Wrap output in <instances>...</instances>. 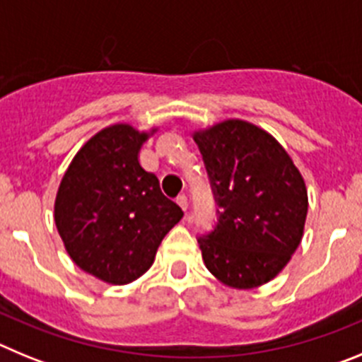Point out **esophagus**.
I'll return each mask as SVG.
<instances>
[{"label": "esophagus", "mask_w": 362, "mask_h": 362, "mask_svg": "<svg viewBox=\"0 0 362 362\" xmlns=\"http://www.w3.org/2000/svg\"><path fill=\"white\" fill-rule=\"evenodd\" d=\"M175 201H177V204H179V206H181V209H183V210L188 209V197L185 196V194H181V196H177V199H175Z\"/></svg>", "instance_id": "34e87169"}]
</instances>
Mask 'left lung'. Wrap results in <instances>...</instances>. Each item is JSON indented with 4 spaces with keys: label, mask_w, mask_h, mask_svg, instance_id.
<instances>
[{
    "label": "left lung",
    "mask_w": 362,
    "mask_h": 362,
    "mask_svg": "<svg viewBox=\"0 0 362 362\" xmlns=\"http://www.w3.org/2000/svg\"><path fill=\"white\" fill-rule=\"evenodd\" d=\"M194 139L221 209L214 232L197 241L204 267L230 288L263 286L300 245L305 179L276 137L248 121H219Z\"/></svg>",
    "instance_id": "obj_1"
}]
</instances>
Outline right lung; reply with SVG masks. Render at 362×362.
Segmentation results:
<instances>
[{
	"label": "right lung",
	"instance_id": "obj_1",
	"mask_svg": "<svg viewBox=\"0 0 362 362\" xmlns=\"http://www.w3.org/2000/svg\"><path fill=\"white\" fill-rule=\"evenodd\" d=\"M158 132L129 123L105 127L74 156L57 188L54 221L66 254L108 284H129L152 267L163 238L183 210L139 163Z\"/></svg>",
	"mask_w": 362,
	"mask_h": 362
}]
</instances>
